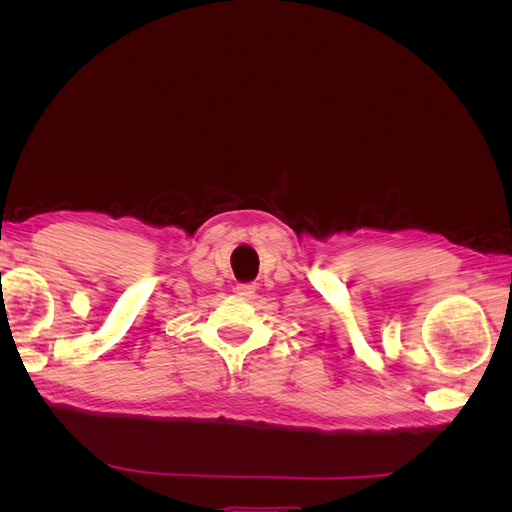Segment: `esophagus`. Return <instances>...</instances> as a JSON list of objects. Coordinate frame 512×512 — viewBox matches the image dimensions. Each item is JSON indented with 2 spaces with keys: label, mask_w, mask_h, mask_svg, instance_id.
I'll return each mask as SVG.
<instances>
[{
  "label": "esophagus",
  "mask_w": 512,
  "mask_h": 512,
  "mask_svg": "<svg viewBox=\"0 0 512 512\" xmlns=\"http://www.w3.org/2000/svg\"><path fill=\"white\" fill-rule=\"evenodd\" d=\"M254 292H256V284H252V282L237 286V294H239V297H243V299H252Z\"/></svg>",
  "instance_id": "1"
}]
</instances>
